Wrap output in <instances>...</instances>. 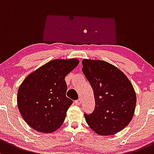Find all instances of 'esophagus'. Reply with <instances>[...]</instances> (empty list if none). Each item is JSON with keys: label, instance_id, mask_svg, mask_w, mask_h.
Listing matches in <instances>:
<instances>
[{"label": "esophagus", "instance_id": "esophagus-1", "mask_svg": "<svg viewBox=\"0 0 154 154\" xmlns=\"http://www.w3.org/2000/svg\"><path fill=\"white\" fill-rule=\"evenodd\" d=\"M74 103H75L76 105H78V106H80V105L81 104V103H82L81 99H78V100H75V102H74Z\"/></svg>", "mask_w": 154, "mask_h": 154}]
</instances>
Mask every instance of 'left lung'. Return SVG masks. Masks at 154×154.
<instances>
[{"label": "left lung", "mask_w": 154, "mask_h": 154, "mask_svg": "<svg viewBox=\"0 0 154 154\" xmlns=\"http://www.w3.org/2000/svg\"><path fill=\"white\" fill-rule=\"evenodd\" d=\"M82 71L94 91L95 108L84 114L91 128L99 135H112L131 121L137 96L131 82L114 65L84 59Z\"/></svg>", "instance_id": "8db88e82"}]
</instances>
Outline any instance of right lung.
Masks as SVG:
<instances>
[{"label":"right lung","instance_id":"obj_1","mask_svg":"<svg viewBox=\"0 0 154 154\" xmlns=\"http://www.w3.org/2000/svg\"><path fill=\"white\" fill-rule=\"evenodd\" d=\"M79 64L77 59L54 60L29 74L20 85L17 102L31 128L51 133L63 123L73 101L66 96V76Z\"/></svg>","mask_w":154,"mask_h":154}]
</instances>
